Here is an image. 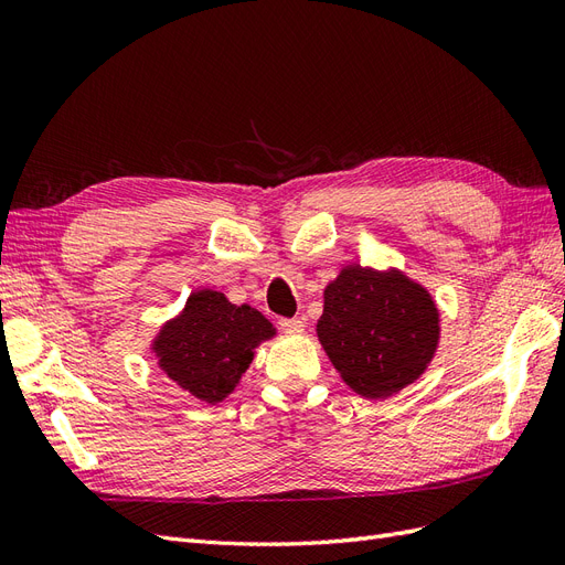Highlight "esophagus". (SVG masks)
Listing matches in <instances>:
<instances>
[{
    "label": "esophagus",
    "mask_w": 565,
    "mask_h": 565,
    "mask_svg": "<svg viewBox=\"0 0 565 565\" xmlns=\"http://www.w3.org/2000/svg\"><path fill=\"white\" fill-rule=\"evenodd\" d=\"M278 324H280V328H282L285 332H289V334H299V332H303V322H301L299 318H280V320H278Z\"/></svg>",
    "instance_id": "34e87169"
}]
</instances>
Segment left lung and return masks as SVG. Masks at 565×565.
Wrapping results in <instances>:
<instances>
[{
    "mask_svg": "<svg viewBox=\"0 0 565 565\" xmlns=\"http://www.w3.org/2000/svg\"><path fill=\"white\" fill-rule=\"evenodd\" d=\"M320 344L358 396L382 401L434 361L440 313L429 289L403 270L344 266L324 287Z\"/></svg>",
    "mask_w": 565,
    "mask_h": 565,
    "instance_id": "left-lung-1",
    "label": "left lung"
}]
</instances>
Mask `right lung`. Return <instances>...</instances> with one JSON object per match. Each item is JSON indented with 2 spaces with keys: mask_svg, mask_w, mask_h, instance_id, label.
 Instances as JSON below:
<instances>
[{
  "mask_svg": "<svg viewBox=\"0 0 565 565\" xmlns=\"http://www.w3.org/2000/svg\"><path fill=\"white\" fill-rule=\"evenodd\" d=\"M273 337L276 328L262 311L231 303L216 289H198L183 311L162 324L150 349L179 388L216 405L241 384L256 347Z\"/></svg>",
  "mask_w": 565,
  "mask_h": 565,
  "instance_id": "right-lung-1",
  "label": "right lung"
}]
</instances>
